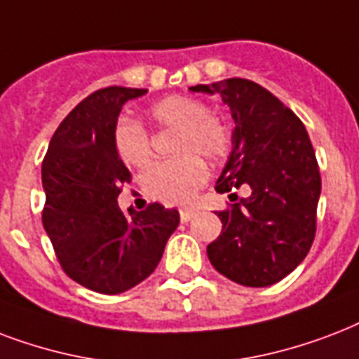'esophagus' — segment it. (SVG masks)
<instances>
[{
    "label": "esophagus",
    "mask_w": 359,
    "mask_h": 359,
    "mask_svg": "<svg viewBox=\"0 0 359 359\" xmlns=\"http://www.w3.org/2000/svg\"><path fill=\"white\" fill-rule=\"evenodd\" d=\"M194 213H196L194 210H182V211H180V219H182V223H189V221L194 217Z\"/></svg>",
    "instance_id": "obj_1"
}]
</instances>
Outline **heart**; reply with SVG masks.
Segmentation results:
<instances>
[{"label":"heart","instance_id":"b5f03b06","mask_svg":"<svg viewBox=\"0 0 359 359\" xmlns=\"http://www.w3.org/2000/svg\"><path fill=\"white\" fill-rule=\"evenodd\" d=\"M157 127H177L176 151L185 154L157 163L146 174V189L166 204H187L208 180L204 161L226 157L232 144L229 125L211 116V110L193 97L170 95L146 110ZM114 149L125 165L144 168L154 159L148 130L135 118H119L112 133Z\"/></svg>","mask_w":359,"mask_h":359}]
</instances>
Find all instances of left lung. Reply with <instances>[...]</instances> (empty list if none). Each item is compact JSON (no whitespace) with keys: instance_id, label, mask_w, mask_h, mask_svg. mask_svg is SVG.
Segmentation results:
<instances>
[{"instance_id":"1","label":"left lung","mask_w":359,"mask_h":359,"mask_svg":"<svg viewBox=\"0 0 359 359\" xmlns=\"http://www.w3.org/2000/svg\"><path fill=\"white\" fill-rule=\"evenodd\" d=\"M189 90L221 95L236 121L232 151L215 191L251 189L217 213L223 230L208 245V258L238 285L279 283L315 240L322 183L309 135L290 108L251 80L226 79Z\"/></svg>"}]
</instances>
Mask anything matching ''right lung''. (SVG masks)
<instances>
[{"instance_id":"obj_1","label":"right lung","mask_w":359,"mask_h":359,"mask_svg":"<svg viewBox=\"0 0 359 359\" xmlns=\"http://www.w3.org/2000/svg\"><path fill=\"white\" fill-rule=\"evenodd\" d=\"M148 90L110 86L73 108L43 161V224L61 268L79 285L121 294L149 277L180 224L177 210L151 204L121 211L118 194L130 172L114 149L121 107Z\"/></svg>"}]
</instances>
